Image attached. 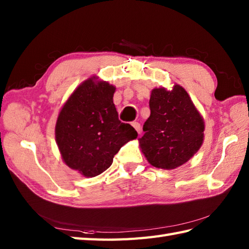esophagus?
Wrapping results in <instances>:
<instances>
[{
	"instance_id": "obj_1",
	"label": "esophagus",
	"mask_w": 249,
	"mask_h": 249,
	"mask_svg": "<svg viewBox=\"0 0 249 249\" xmlns=\"http://www.w3.org/2000/svg\"><path fill=\"white\" fill-rule=\"evenodd\" d=\"M131 126H133V127L137 130V133H138V134L141 133V126L138 123V122H133V123H131Z\"/></svg>"
}]
</instances>
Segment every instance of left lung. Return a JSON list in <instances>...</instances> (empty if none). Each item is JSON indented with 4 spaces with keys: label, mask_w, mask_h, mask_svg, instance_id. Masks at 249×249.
Here are the masks:
<instances>
[{
    "label": "left lung",
    "mask_w": 249,
    "mask_h": 249,
    "mask_svg": "<svg viewBox=\"0 0 249 249\" xmlns=\"http://www.w3.org/2000/svg\"><path fill=\"white\" fill-rule=\"evenodd\" d=\"M151 115L143 125L139 146L153 167L172 170L199 151L204 140V120L179 84L155 88L150 97Z\"/></svg>",
    "instance_id": "left-lung-1"
}]
</instances>
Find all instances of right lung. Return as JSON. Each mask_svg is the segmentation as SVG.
I'll return each mask as SVG.
<instances>
[{"mask_svg": "<svg viewBox=\"0 0 249 249\" xmlns=\"http://www.w3.org/2000/svg\"><path fill=\"white\" fill-rule=\"evenodd\" d=\"M114 92L112 84L89 77L57 115L55 141L62 160L82 177L94 178L107 170L121 147L138 137L133 126L119 120Z\"/></svg>", "mask_w": 249, "mask_h": 249, "instance_id": "obj_1", "label": "right lung"}]
</instances>
